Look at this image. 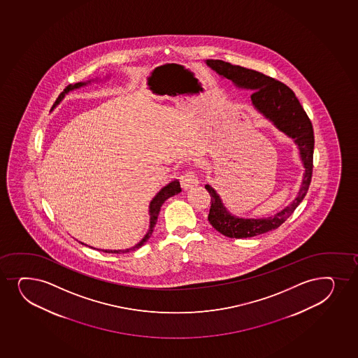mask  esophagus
<instances>
[{"label": "esophagus", "mask_w": 358, "mask_h": 358, "mask_svg": "<svg viewBox=\"0 0 358 358\" xmlns=\"http://www.w3.org/2000/svg\"><path fill=\"white\" fill-rule=\"evenodd\" d=\"M181 187L184 189H191L197 185L198 179L194 172H187L180 178Z\"/></svg>", "instance_id": "1"}]
</instances>
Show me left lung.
Returning <instances> with one entry per match:
<instances>
[{
    "label": "left lung",
    "mask_w": 358,
    "mask_h": 358,
    "mask_svg": "<svg viewBox=\"0 0 358 358\" xmlns=\"http://www.w3.org/2000/svg\"><path fill=\"white\" fill-rule=\"evenodd\" d=\"M206 64L220 76L228 78L234 86L253 92L252 103L255 110L270 120L275 128L294 140L303 164V179L295 199L271 217L243 218L229 213L222 199L210 185L206 189L210 194V211L208 220L215 229L227 238H253L275 229L300 206L307 194L313 173L314 132L308 115L301 106L295 93L284 83L243 66H233L220 59H206Z\"/></svg>",
    "instance_id": "left-lung-1"
}]
</instances>
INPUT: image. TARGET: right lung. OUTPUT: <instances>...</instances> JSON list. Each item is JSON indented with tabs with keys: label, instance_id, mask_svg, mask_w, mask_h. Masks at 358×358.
<instances>
[{
	"label": "right lung",
	"instance_id": "obj_1",
	"mask_svg": "<svg viewBox=\"0 0 358 358\" xmlns=\"http://www.w3.org/2000/svg\"><path fill=\"white\" fill-rule=\"evenodd\" d=\"M92 81H94V80H92ZM91 81H87V83H75V85H69V86L66 87V90L59 94L57 100H56V103H54V107L57 106L58 103L62 101L63 98L66 96V94H68L70 91H74V90H78V88H81V87L87 86V85H90ZM180 184H179V181L173 180L171 182H169L167 185L164 186L162 189L155 194V197L152 198V201H150V204H149V217H150V224H149V229L147 231V234L144 235L143 238L141 240L140 243H136L135 246L131 247V248H127V250H101V251L105 252V253H128L130 251H136V250H138L141 246H143L144 243L148 241V238L152 236V231H154V227L157 224V216H159V213H160L161 206L164 204V201H167L169 197H173V196H176V194H179L180 192ZM83 245H85V243ZM93 248V247H92ZM100 251V250H99Z\"/></svg>",
	"mask_w": 358,
	"mask_h": 358
}]
</instances>
